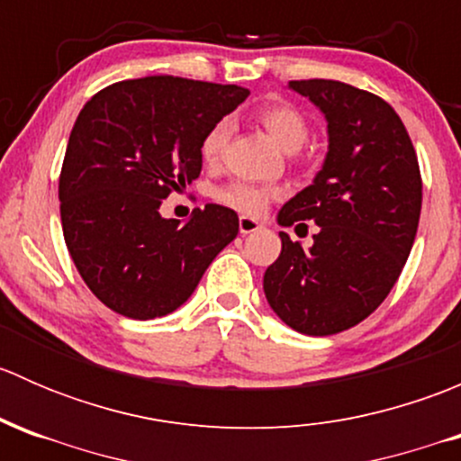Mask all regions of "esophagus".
<instances>
[{
    "mask_svg": "<svg viewBox=\"0 0 461 461\" xmlns=\"http://www.w3.org/2000/svg\"><path fill=\"white\" fill-rule=\"evenodd\" d=\"M239 230H240V234H243V236L254 234V231L260 230V222L252 216H240L239 218Z\"/></svg>",
    "mask_w": 461,
    "mask_h": 461,
    "instance_id": "obj_1",
    "label": "esophagus"
}]
</instances>
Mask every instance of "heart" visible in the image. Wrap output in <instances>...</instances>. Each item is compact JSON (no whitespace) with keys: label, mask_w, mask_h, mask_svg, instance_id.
<instances>
[{"label":"heart","mask_w":461,"mask_h":461,"mask_svg":"<svg viewBox=\"0 0 461 461\" xmlns=\"http://www.w3.org/2000/svg\"><path fill=\"white\" fill-rule=\"evenodd\" d=\"M257 115L260 122H263V127L272 133L274 140L281 144L285 151H296V149H301V144L308 140V122L301 115V111L296 106L287 104V102H267V104L260 106ZM230 120H218L204 133L201 153L207 165H218L222 160L225 147L230 142ZM272 196L274 189L263 187V185L243 183V180H236V183L227 185V187L216 192L218 201L243 213H260L267 207V203L272 201Z\"/></svg>","instance_id":"obj_1"}]
</instances>
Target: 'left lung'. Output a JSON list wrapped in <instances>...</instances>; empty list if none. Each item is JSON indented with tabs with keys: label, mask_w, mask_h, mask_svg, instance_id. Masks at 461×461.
Wrapping results in <instances>:
<instances>
[{
	"label": "left lung",
	"mask_w": 461,
	"mask_h": 461,
	"mask_svg": "<svg viewBox=\"0 0 461 461\" xmlns=\"http://www.w3.org/2000/svg\"><path fill=\"white\" fill-rule=\"evenodd\" d=\"M328 122V153L312 185L278 212V225L319 231L303 249L281 231V257L263 276L283 323L328 337L361 323L397 283L421 212L415 147L393 106L337 80H292Z\"/></svg>",
	"instance_id": "8db88e82"
}]
</instances>
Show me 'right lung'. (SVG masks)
<instances>
[{
    "instance_id": "obj_1",
    "label": "right lung",
    "mask_w": 461,
    "mask_h": 461,
    "mask_svg": "<svg viewBox=\"0 0 461 461\" xmlns=\"http://www.w3.org/2000/svg\"><path fill=\"white\" fill-rule=\"evenodd\" d=\"M248 88L153 76L102 88L73 124L59 174L64 240L88 290L147 321L178 310L239 234V216L204 204L187 222L160 204L203 169L204 133Z\"/></svg>"
}]
</instances>
